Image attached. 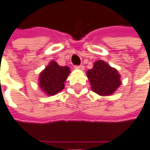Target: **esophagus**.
<instances>
[{
    "label": "esophagus",
    "instance_id": "esophagus-1",
    "mask_svg": "<svg viewBox=\"0 0 150 150\" xmlns=\"http://www.w3.org/2000/svg\"><path fill=\"white\" fill-rule=\"evenodd\" d=\"M75 69H78V70H83L84 69V67L83 65H79V66H75Z\"/></svg>",
    "mask_w": 150,
    "mask_h": 150
}]
</instances>
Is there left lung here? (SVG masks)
Here are the masks:
<instances>
[{"mask_svg":"<svg viewBox=\"0 0 150 150\" xmlns=\"http://www.w3.org/2000/svg\"><path fill=\"white\" fill-rule=\"evenodd\" d=\"M91 88L99 95L112 94L120 86L121 80L117 71L103 61H97L93 67L87 71Z\"/></svg>","mask_w":150,"mask_h":150,"instance_id":"left-lung-1","label":"left lung"}]
</instances>
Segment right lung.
I'll return each mask as SVG.
<instances>
[{
    "instance_id": "obj_1",
    "label": "right lung",
    "mask_w": 150,
    "mask_h": 150,
    "mask_svg": "<svg viewBox=\"0 0 150 150\" xmlns=\"http://www.w3.org/2000/svg\"><path fill=\"white\" fill-rule=\"evenodd\" d=\"M70 72L68 67H61L56 62H51L40 74V87L48 95L57 93L64 88V83Z\"/></svg>"
}]
</instances>
